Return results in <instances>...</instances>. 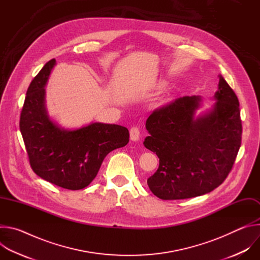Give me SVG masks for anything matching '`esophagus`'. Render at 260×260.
Instances as JSON below:
<instances>
[{
	"label": "esophagus",
	"instance_id": "obj_1",
	"mask_svg": "<svg viewBox=\"0 0 260 260\" xmlns=\"http://www.w3.org/2000/svg\"><path fill=\"white\" fill-rule=\"evenodd\" d=\"M129 135H131V140L132 141H138L140 139V129L137 126H133L129 129Z\"/></svg>",
	"mask_w": 260,
	"mask_h": 260
}]
</instances>
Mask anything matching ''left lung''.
Returning a JSON list of instances; mask_svg holds the SVG:
<instances>
[{
    "label": "left lung",
    "instance_id": "1",
    "mask_svg": "<svg viewBox=\"0 0 260 260\" xmlns=\"http://www.w3.org/2000/svg\"><path fill=\"white\" fill-rule=\"evenodd\" d=\"M209 113L194 119L200 96H183L148 117L144 145L159 158L147 184L157 198L190 199L211 192L229 176L242 141L237 94L221 75Z\"/></svg>",
    "mask_w": 260,
    "mask_h": 260
}]
</instances>
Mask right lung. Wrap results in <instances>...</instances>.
Masks as SVG:
<instances>
[{"label": "right lung", "instance_id": "right-lung-1", "mask_svg": "<svg viewBox=\"0 0 260 260\" xmlns=\"http://www.w3.org/2000/svg\"><path fill=\"white\" fill-rule=\"evenodd\" d=\"M55 59L45 63L30 82L20 113L19 128L31 170L64 189L86 187L95 178L108 153L125 146L128 129L117 124L91 123L64 131L48 117L45 85Z\"/></svg>", "mask_w": 260, "mask_h": 260}]
</instances>
